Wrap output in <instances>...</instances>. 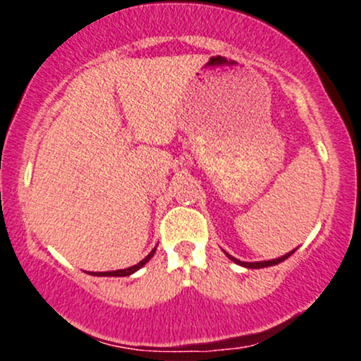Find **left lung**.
<instances>
[{"label":"left lung","mask_w":361,"mask_h":361,"mask_svg":"<svg viewBox=\"0 0 361 361\" xmlns=\"http://www.w3.org/2000/svg\"><path fill=\"white\" fill-rule=\"evenodd\" d=\"M295 251V250H293ZM293 251H290V252H287V255H283V256H280V258H276V259H270V261H256V263H246V261H239V259H235V258H233V256L231 255H227V258H231L234 261V263H238V264H241V267H244V268H267V267H273V264H279V263H281V261H285L288 258L290 255H293Z\"/></svg>","instance_id":"left-lung-1"}]
</instances>
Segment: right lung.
I'll return each mask as SVG.
<instances>
[{
    "mask_svg": "<svg viewBox=\"0 0 361 361\" xmlns=\"http://www.w3.org/2000/svg\"><path fill=\"white\" fill-rule=\"evenodd\" d=\"M154 252H156V247L151 252H149L146 258H144L142 261H139L137 264H134V267H130V268H123V270H115V271H97V273H90V275H94V276H128V275H132V273L140 270V268H142L144 264H146L147 261L151 259L152 256H154Z\"/></svg>",
    "mask_w": 361,
    "mask_h": 361,
    "instance_id": "right-lung-1",
    "label": "right lung"
}]
</instances>
